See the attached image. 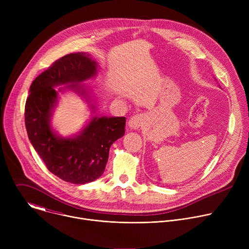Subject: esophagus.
Here are the masks:
<instances>
[{"instance_id": "obj_1", "label": "esophagus", "mask_w": 249, "mask_h": 249, "mask_svg": "<svg viewBox=\"0 0 249 249\" xmlns=\"http://www.w3.org/2000/svg\"><path fill=\"white\" fill-rule=\"evenodd\" d=\"M146 121V116L144 114H136L130 118L128 121V125L131 129H139Z\"/></svg>"}]
</instances>
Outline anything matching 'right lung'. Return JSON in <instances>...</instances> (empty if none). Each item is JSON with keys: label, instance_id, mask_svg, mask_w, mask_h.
Instances as JSON below:
<instances>
[{"label": "right lung", "instance_id": "1", "mask_svg": "<svg viewBox=\"0 0 249 249\" xmlns=\"http://www.w3.org/2000/svg\"><path fill=\"white\" fill-rule=\"evenodd\" d=\"M96 69L89 54H68L32 82L25 102V127L34 150L50 172L74 184L89 183L102 175L111 145L125 133V117L95 116L73 138L58 137L51 129L50 117L57 101L53 88L73 84L67 88L86 95L84 87L77 84L94 77Z\"/></svg>", "mask_w": 249, "mask_h": 249}]
</instances>
